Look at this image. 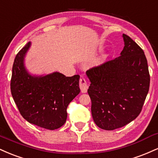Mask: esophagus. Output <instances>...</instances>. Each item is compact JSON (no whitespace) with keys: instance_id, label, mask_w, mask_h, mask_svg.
I'll return each instance as SVG.
<instances>
[{"instance_id":"esophagus-1","label":"esophagus","mask_w":158,"mask_h":158,"mask_svg":"<svg viewBox=\"0 0 158 158\" xmlns=\"http://www.w3.org/2000/svg\"><path fill=\"white\" fill-rule=\"evenodd\" d=\"M79 88H80L81 93H86L87 90H88V86L84 77H81L79 79Z\"/></svg>"}]
</instances>
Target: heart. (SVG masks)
<instances>
[{"mask_svg":"<svg viewBox=\"0 0 158 158\" xmlns=\"http://www.w3.org/2000/svg\"><path fill=\"white\" fill-rule=\"evenodd\" d=\"M106 57H107V55H105L104 56V58H106Z\"/></svg>","mask_w":158,"mask_h":158,"instance_id":"1","label":"heart"}]
</instances>
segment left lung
<instances>
[{"mask_svg": "<svg viewBox=\"0 0 158 158\" xmlns=\"http://www.w3.org/2000/svg\"><path fill=\"white\" fill-rule=\"evenodd\" d=\"M120 56L87 70L90 85L94 123L104 130L117 129L138 117L150 84L144 52L129 36L123 34Z\"/></svg>", "mask_w": 158, "mask_h": 158, "instance_id": "left-lung-1", "label": "left lung"}]
</instances>
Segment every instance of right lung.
<instances>
[{
  "instance_id": "add662e5",
  "label": "right lung",
  "mask_w": 158,
  "mask_h": 158,
  "mask_svg": "<svg viewBox=\"0 0 158 158\" xmlns=\"http://www.w3.org/2000/svg\"><path fill=\"white\" fill-rule=\"evenodd\" d=\"M30 45L27 43L15 56L11 93L27 121L46 129H57L66 122L69 103L80 92L79 76L68 77L59 72L40 77L30 75L23 64Z\"/></svg>"
}]
</instances>
